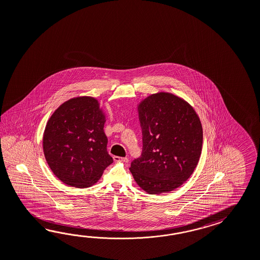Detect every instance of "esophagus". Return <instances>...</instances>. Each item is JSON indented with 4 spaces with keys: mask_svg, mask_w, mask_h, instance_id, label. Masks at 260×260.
Returning a JSON list of instances; mask_svg holds the SVG:
<instances>
[{
    "mask_svg": "<svg viewBox=\"0 0 260 260\" xmlns=\"http://www.w3.org/2000/svg\"><path fill=\"white\" fill-rule=\"evenodd\" d=\"M114 161H121V162H127L128 158L127 157H117V156H114Z\"/></svg>",
    "mask_w": 260,
    "mask_h": 260,
    "instance_id": "34e87169",
    "label": "esophagus"
}]
</instances>
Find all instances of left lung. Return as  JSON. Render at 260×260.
<instances>
[{"label":"left lung","mask_w":260,"mask_h":260,"mask_svg":"<svg viewBox=\"0 0 260 260\" xmlns=\"http://www.w3.org/2000/svg\"><path fill=\"white\" fill-rule=\"evenodd\" d=\"M138 113L143 150L129 170L149 194L175 190L190 177L200 158V119L188 102L165 92L142 101Z\"/></svg>","instance_id":"8db88e82"}]
</instances>
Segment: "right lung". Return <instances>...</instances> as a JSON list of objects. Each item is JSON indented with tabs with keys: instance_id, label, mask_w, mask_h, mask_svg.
Segmentation results:
<instances>
[{
	"instance_id": "1",
	"label": "right lung",
	"mask_w": 260,
	"mask_h": 260,
	"mask_svg": "<svg viewBox=\"0 0 260 260\" xmlns=\"http://www.w3.org/2000/svg\"><path fill=\"white\" fill-rule=\"evenodd\" d=\"M105 115L99 102L79 96L63 102L45 127L43 151L52 173L63 182L87 188L114 159L107 151Z\"/></svg>"
}]
</instances>
